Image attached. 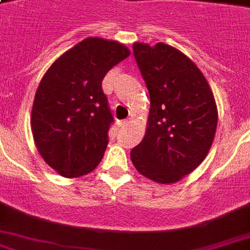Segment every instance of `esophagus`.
<instances>
[{"label":"esophagus","instance_id":"obj_1","mask_svg":"<svg viewBox=\"0 0 250 250\" xmlns=\"http://www.w3.org/2000/svg\"><path fill=\"white\" fill-rule=\"evenodd\" d=\"M128 123H130V120H128V119L120 120V122H119V125H120V127H125V125H128Z\"/></svg>","mask_w":250,"mask_h":250}]
</instances>
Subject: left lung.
<instances>
[{"label":"left lung","instance_id":"1","mask_svg":"<svg viewBox=\"0 0 250 250\" xmlns=\"http://www.w3.org/2000/svg\"><path fill=\"white\" fill-rule=\"evenodd\" d=\"M134 57L151 98L148 127L131 151L143 176L179 182L207 156L217 127L209 84L191 59L172 46L134 43Z\"/></svg>","mask_w":250,"mask_h":250}]
</instances>
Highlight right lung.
I'll return each mask as SVG.
<instances>
[{
    "mask_svg": "<svg viewBox=\"0 0 250 250\" xmlns=\"http://www.w3.org/2000/svg\"><path fill=\"white\" fill-rule=\"evenodd\" d=\"M128 55L119 42L86 38L43 75L31 110V131L41 156L59 175H86L103 158L114 116L102 81Z\"/></svg>",
    "mask_w": 250,
    "mask_h": 250,
    "instance_id": "1",
    "label": "right lung"
}]
</instances>
